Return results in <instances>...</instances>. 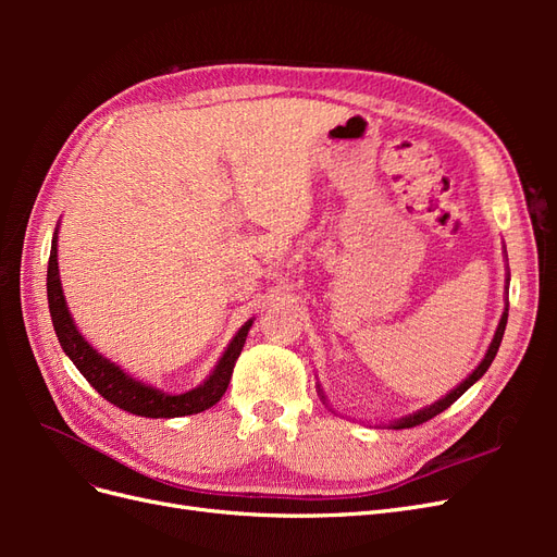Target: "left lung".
Masks as SVG:
<instances>
[{
	"mask_svg": "<svg viewBox=\"0 0 557 557\" xmlns=\"http://www.w3.org/2000/svg\"><path fill=\"white\" fill-rule=\"evenodd\" d=\"M504 256H507V250H504ZM509 281H511V274L507 272V285H504V290H507V293H504V313H502V318H499V325H497V330H495L493 342H491V346H487L485 356H483V360L479 362V367L474 369V372H471L460 385H455L453 391H450L448 395H444L442 399H436V401L428 404V407L418 409V411H413V413H409V416H401V418H397V420H391V423H387V428L404 430V428H416V425H420V423H428L430 418H434V416H440L442 411H446L455 399H460V397L469 391V387L474 385V383L487 372V367L493 364V360H495V356H497V350H499L502 336H504V327H507V318H509ZM318 395H320V399L325 401V395H323V391H320V385H318ZM325 404H327V401H325Z\"/></svg>",
	"mask_w": 557,
	"mask_h": 557,
	"instance_id": "obj_1",
	"label": "left lung"
}]
</instances>
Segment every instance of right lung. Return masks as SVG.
Here are the masks:
<instances>
[{"label": "right lung", "mask_w": 557, "mask_h": 557, "mask_svg": "<svg viewBox=\"0 0 557 557\" xmlns=\"http://www.w3.org/2000/svg\"><path fill=\"white\" fill-rule=\"evenodd\" d=\"M58 227L53 232V244H50V258H48V276H46L48 309H50V318H53L58 342L66 356H70V360L76 364L83 379H86L107 401L115 404L117 409L129 411L134 416L178 418V416H193V413L211 409L227 391L232 369L237 364V358L242 356L248 330L256 318L246 320V323L239 327V332L232 336V342L227 344L221 360L215 362L213 372L205 379V383H199L197 387H193V391H185L181 395L164 393L160 387L127 374L121 364H115L113 360L102 356V352H99L86 336L78 332L62 293L60 269H58Z\"/></svg>", "instance_id": "add662e5"}]
</instances>
